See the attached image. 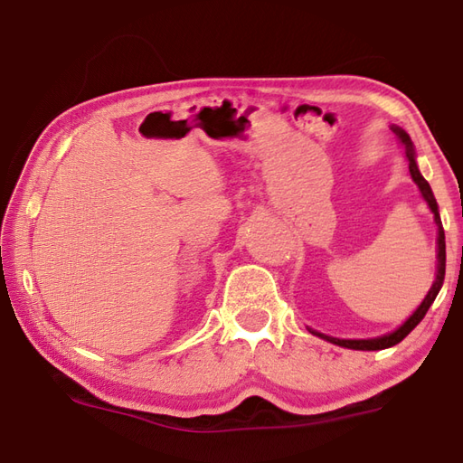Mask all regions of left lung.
<instances>
[{
    "mask_svg": "<svg viewBox=\"0 0 463 463\" xmlns=\"http://www.w3.org/2000/svg\"><path fill=\"white\" fill-rule=\"evenodd\" d=\"M392 131L396 133V137L400 139V143L404 145V151H406V156H408V166H410V175L411 179H414V183L418 184V189L421 193V196H424V201L428 203L430 211L434 213V221L438 224V270H436V280L434 284H431L430 292L426 294V298L421 300L420 307L416 308V312L411 314V317L402 324V326L394 332L390 334H383V336H378V338H368V340H340V338H332V336H326V334H320L317 330L308 328L314 336H320L324 340H328L332 344H336V346H342V348H350V350H383V348H390V346H396L398 342L404 340L408 334L414 330L418 324L421 322V318L426 317L428 308L434 304L438 292L441 288V284H444V277H446V234H444V226H441V219H439V211H438V203L434 199V193H431L428 181L421 176L418 165H416V151H414V143H411L410 135L400 129V127H392Z\"/></svg>",
    "mask_w": 463,
    "mask_h": 463,
    "instance_id": "8db88e82",
    "label": "left lung"
}]
</instances>
